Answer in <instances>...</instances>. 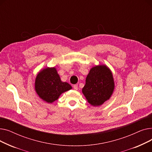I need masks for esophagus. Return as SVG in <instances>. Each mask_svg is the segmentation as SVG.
I'll use <instances>...</instances> for the list:
<instances>
[{
    "instance_id": "obj_1",
    "label": "esophagus",
    "mask_w": 152,
    "mask_h": 152,
    "mask_svg": "<svg viewBox=\"0 0 152 152\" xmlns=\"http://www.w3.org/2000/svg\"><path fill=\"white\" fill-rule=\"evenodd\" d=\"M73 89H74L75 90H77V89H78V86H77V84H75V85L73 86Z\"/></svg>"
}]
</instances>
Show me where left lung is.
<instances>
[{
	"label": "left lung",
	"mask_w": 152,
	"mask_h": 152,
	"mask_svg": "<svg viewBox=\"0 0 152 152\" xmlns=\"http://www.w3.org/2000/svg\"><path fill=\"white\" fill-rule=\"evenodd\" d=\"M114 88L110 69L105 65H99L91 69L82 92L91 105L99 106L110 98Z\"/></svg>",
	"instance_id": "left-lung-1"
}]
</instances>
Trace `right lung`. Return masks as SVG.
Returning a JSON list of instances; mask_svg holds the SVG:
<instances>
[{"instance_id":"right-lung-1","label":"right lung","mask_w":152,"mask_h":152,"mask_svg":"<svg viewBox=\"0 0 152 152\" xmlns=\"http://www.w3.org/2000/svg\"><path fill=\"white\" fill-rule=\"evenodd\" d=\"M71 89V85L61 81L55 68L44 69L36 76V92L40 98L47 103L57 100L62 93Z\"/></svg>"}]
</instances>
